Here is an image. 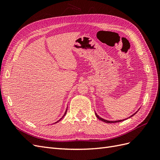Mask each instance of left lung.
Masks as SVG:
<instances>
[{
    "label": "left lung",
    "mask_w": 160,
    "mask_h": 160,
    "mask_svg": "<svg viewBox=\"0 0 160 160\" xmlns=\"http://www.w3.org/2000/svg\"><path fill=\"white\" fill-rule=\"evenodd\" d=\"M140 109V108H139ZM139 109L137 110V111L135 112L134 114H132V116H130L129 118H126V119H124V120H116V121H109V120H105V119H103V118H101L99 116H98L97 115V113L95 112V115H96V116H97V118H98V119L99 120H101V121H103V122H106V123H117V122H122V121H124V120H127V119H128V118H131V117H132L133 116H134L135 114H136L137 112H138V111L139 110Z\"/></svg>",
    "instance_id": "8db88e82"
}]
</instances>
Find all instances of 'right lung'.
<instances>
[{"mask_svg": "<svg viewBox=\"0 0 160 160\" xmlns=\"http://www.w3.org/2000/svg\"><path fill=\"white\" fill-rule=\"evenodd\" d=\"M67 110H68V108H67V109H66V111H65V113H64V115L63 116V117H62V118H61V119H59V120L58 121H57V122H56L55 123H57V122H59V121H60V120H61V119H62V118H63V117H64V116H65V114H66V112H67Z\"/></svg>", "mask_w": 160, "mask_h": 160, "instance_id": "right-lung-1", "label": "right lung"}]
</instances>
